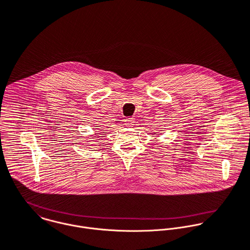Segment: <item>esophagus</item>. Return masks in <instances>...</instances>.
I'll use <instances>...</instances> for the list:
<instances>
[{
	"mask_svg": "<svg viewBox=\"0 0 250 250\" xmlns=\"http://www.w3.org/2000/svg\"><path fill=\"white\" fill-rule=\"evenodd\" d=\"M135 123V119L133 117H128L125 119V124L126 126H133Z\"/></svg>",
	"mask_w": 250,
	"mask_h": 250,
	"instance_id": "34e87169",
	"label": "esophagus"
}]
</instances>
